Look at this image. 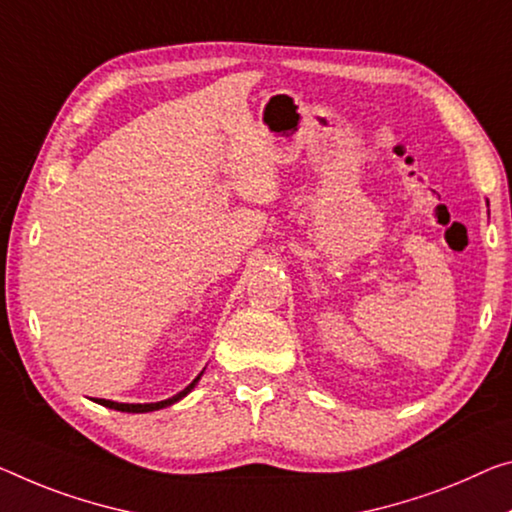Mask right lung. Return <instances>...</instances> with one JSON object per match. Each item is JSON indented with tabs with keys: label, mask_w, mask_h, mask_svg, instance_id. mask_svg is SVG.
<instances>
[{
	"label": "right lung",
	"mask_w": 512,
	"mask_h": 512,
	"mask_svg": "<svg viewBox=\"0 0 512 512\" xmlns=\"http://www.w3.org/2000/svg\"><path fill=\"white\" fill-rule=\"evenodd\" d=\"M201 377V375H199ZM199 377H196V380L190 384V387H185L183 391L180 393H176L174 398H167V400H160V403H144V405H130V403H114V400H105V398H96V403H100V405H105V407H109V410H119V412H135V414H139V412H155V410H162V407H169V405H174L176 400H180L183 396H187V393H190L192 389H194V384L199 382Z\"/></svg>",
	"instance_id": "obj_1"
}]
</instances>
